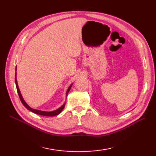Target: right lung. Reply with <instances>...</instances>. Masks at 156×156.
I'll return each mask as SVG.
<instances>
[{"label":"right lung","mask_w":156,"mask_h":156,"mask_svg":"<svg viewBox=\"0 0 156 156\" xmlns=\"http://www.w3.org/2000/svg\"><path fill=\"white\" fill-rule=\"evenodd\" d=\"M16 74H15V84H16V90H17V92H18V94H19V97L20 98V100H21V102L23 103V105L25 106V107H26V108H27L28 110L31 111V112H34V113L35 114H37V115H43V116H47V117H54V116H55V115H59L60 112L62 111L63 109H64V107H65V103L61 107H59V108H58L57 110L55 111H51V112H46V111H39V110H36V109H34L31 108L30 107H29V105H27V104L26 103L25 101H24V99L22 97V95L21 94V92H20V90H19V87H18V84H17V80H16ZM72 84H71L70 86H69L68 90H67V92H66V96L68 95V93L69 92V90H70V88L72 87Z\"/></svg>","instance_id":"add662e5"}]
</instances>
